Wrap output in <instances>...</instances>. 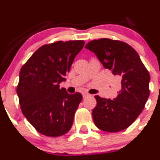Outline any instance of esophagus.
Listing matches in <instances>:
<instances>
[{"label":"esophagus","instance_id":"34e87169","mask_svg":"<svg viewBox=\"0 0 160 160\" xmlns=\"http://www.w3.org/2000/svg\"><path fill=\"white\" fill-rule=\"evenodd\" d=\"M82 95H83L84 98H86L89 97V96H91V94H88V93H83V94H82Z\"/></svg>","mask_w":160,"mask_h":160}]
</instances>
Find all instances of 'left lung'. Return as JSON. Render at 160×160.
<instances>
[{"label": "left lung", "instance_id": "left-lung-1", "mask_svg": "<svg viewBox=\"0 0 160 160\" xmlns=\"http://www.w3.org/2000/svg\"><path fill=\"white\" fill-rule=\"evenodd\" d=\"M85 48L93 52L121 84L114 100L94 96L97 101L92 111L94 124L103 131H121L135 121L145 107L149 95V72L135 49L122 41L94 39Z\"/></svg>", "mask_w": 160, "mask_h": 160}]
</instances>
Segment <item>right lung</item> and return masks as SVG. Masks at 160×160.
<instances>
[{
  "mask_svg": "<svg viewBox=\"0 0 160 160\" xmlns=\"http://www.w3.org/2000/svg\"><path fill=\"white\" fill-rule=\"evenodd\" d=\"M83 40L57 41L39 47L20 71L17 87L22 113L34 128L46 137L66 134L82 100L79 92L68 94L59 84L69 72Z\"/></svg>",
  "mask_w": 160,
  "mask_h": 160,
  "instance_id": "obj_1",
  "label": "right lung"
}]
</instances>
